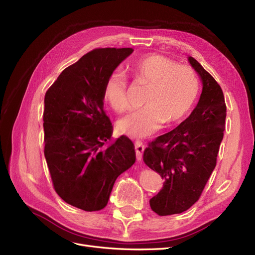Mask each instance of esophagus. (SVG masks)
Instances as JSON below:
<instances>
[{"label":"esophagus","instance_id":"34e87169","mask_svg":"<svg viewBox=\"0 0 255 255\" xmlns=\"http://www.w3.org/2000/svg\"><path fill=\"white\" fill-rule=\"evenodd\" d=\"M144 151V145L140 140L135 141V152H136V157L137 160H141L142 158V153Z\"/></svg>","mask_w":255,"mask_h":255}]
</instances>
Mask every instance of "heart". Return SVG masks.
<instances>
[{
  "instance_id": "heart-1",
  "label": "heart",
  "mask_w": 255,
  "mask_h": 255,
  "mask_svg": "<svg viewBox=\"0 0 255 255\" xmlns=\"http://www.w3.org/2000/svg\"><path fill=\"white\" fill-rule=\"evenodd\" d=\"M136 81L148 85L142 101L144 107L134 111L118 121L122 133L145 137L165 122L180 121L194 106L199 94L198 78L191 68L177 66L174 60L159 54L144 56L128 66ZM104 98L112 109L123 113L129 106L127 81L119 70L113 71L104 84Z\"/></svg>"
}]
</instances>
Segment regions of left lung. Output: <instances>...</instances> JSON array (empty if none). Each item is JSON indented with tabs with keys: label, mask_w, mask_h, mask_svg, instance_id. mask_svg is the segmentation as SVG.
Instances as JSON below:
<instances>
[{
	"label": "left lung",
	"mask_w": 255,
	"mask_h": 255,
	"mask_svg": "<svg viewBox=\"0 0 255 255\" xmlns=\"http://www.w3.org/2000/svg\"><path fill=\"white\" fill-rule=\"evenodd\" d=\"M188 60L203 84L196 109L171 132L149 142L143 153L145 165L164 179L163 188L150 200L159 216L183 213L198 201L216 167L226 128L221 87L194 57Z\"/></svg>",
	"instance_id": "1"
}]
</instances>
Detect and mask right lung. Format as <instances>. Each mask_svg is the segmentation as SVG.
<instances>
[{
  "label": "right lung",
  "mask_w": 255,
  "mask_h": 255,
  "mask_svg": "<svg viewBox=\"0 0 255 255\" xmlns=\"http://www.w3.org/2000/svg\"><path fill=\"white\" fill-rule=\"evenodd\" d=\"M133 49L105 48L85 54L45 92L44 157L53 186L65 202L86 212L104 208L115 181L133 166L134 144L103 110L105 81Z\"/></svg>",
  "instance_id": "right-lung-1"
}]
</instances>
